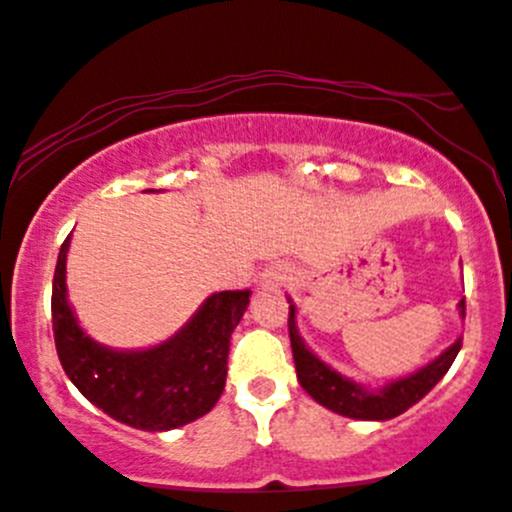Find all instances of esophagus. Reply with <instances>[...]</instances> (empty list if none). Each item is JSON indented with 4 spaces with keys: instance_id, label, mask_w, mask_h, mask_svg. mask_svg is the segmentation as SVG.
Listing matches in <instances>:
<instances>
[{
    "instance_id": "34e87169",
    "label": "esophagus",
    "mask_w": 512,
    "mask_h": 512,
    "mask_svg": "<svg viewBox=\"0 0 512 512\" xmlns=\"http://www.w3.org/2000/svg\"><path fill=\"white\" fill-rule=\"evenodd\" d=\"M286 277H289V267H286L284 262H274V265L262 269L260 286H262V289H267V291H274L286 282Z\"/></svg>"
}]
</instances>
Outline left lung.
<instances>
[{
	"mask_svg": "<svg viewBox=\"0 0 512 512\" xmlns=\"http://www.w3.org/2000/svg\"><path fill=\"white\" fill-rule=\"evenodd\" d=\"M289 338H291V352H294L296 376L303 391L320 403L328 411L345 415V418L355 420H391L396 415L406 413L408 408L415 406L425 393H430L432 386L447 374L452 367L454 357L462 350V338H457L452 345L435 357L425 367L415 369V372L398 376V379L386 381L384 386H364L359 381L350 379V376L340 374L330 364H325L311 347L303 342L296 328V306L289 299ZM459 316L464 318V301H459Z\"/></svg>",
	"mask_w": 512,
	"mask_h": 512,
	"instance_id": "left-lung-1",
	"label": "left lung"
}]
</instances>
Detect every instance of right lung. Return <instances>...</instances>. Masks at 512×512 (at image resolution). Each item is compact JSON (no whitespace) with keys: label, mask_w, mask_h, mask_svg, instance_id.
Returning a JSON list of instances; mask_svg holds the SVG:
<instances>
[{"label":"right lung","mask_w":512,"mask_h":512,"mask_svg":"<svg viewBox=\"0 0 512 512\" xmlns=\"http://www.w3.org/2000/svg\"><path fill=\"white\" fill-rule=\"evenodd\" d=\"M70 235L60 247L53 277L55 350L67 379L89 403L136 430L182 428L216 406L226 389L230 335L250 303V291H218L172 338L143 350L101 345L67 301L65 262Z\"/></svg>","instance_id":"right-lung-1"}]
</instances>
